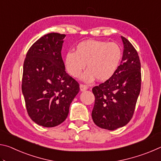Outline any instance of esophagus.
I'll return each instance as SVG.
<instances>
[{
    "instance_id": "34e87169",
    "label": "esophagus",
    "mask_w": 161,
    "mask_h": 161,
    "mask_svg": "<svg viewBox=\"0 0 161 161\" xmlns=\"http://www.w3.org/2000/svg\"><path fill=\"white\" fill-rule=\"evenodd\" d=\"M87 89H88V86L85 85V84H80V90L81 91H82V92L85 91V90H86Z\"/></svg>"
}]
</instances>
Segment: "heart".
I'll return each instance as SVG.
<instances>
[{
	"label": "heart",
	"mask_w": 161,
	"mask_h": 161,
	"mask_svg": "<svg viewBox=\"0 0 161 161\" xmlns=\"http://www.w3.org/2000/svg\"><path fill=\"white\" fill-rule=\"evenodd\" d=\"M121 49L115 42L87 40L76 46L75 52H68L64 57L67 72L77 77L85 68L82 76L84 81H91L96 77L103 81L109 79L118 68L121 58Z\"/></svg>",
	"instance_id": "b5f03b06"
}]
</instances>
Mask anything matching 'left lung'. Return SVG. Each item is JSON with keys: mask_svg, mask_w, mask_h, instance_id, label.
Instances as JSON below:
<instances>
[{"mask_svg": "<svg viewBox=\"0 0 161 161\" xmlns=\"http://www.w3.org/2000/svg\"><path fill=\"white\" fill-rule=\"evenodd\" d=\"M121 39L124 49L121 64L108 80L92 88L95 97L92 119L97 126L110 130L130 121L141 92L139 56L126 38Z\"/></svg>", "mask_w": 161, "mask_h": 161, "instance_id": "1", "label": "left lung"}]
</instances>
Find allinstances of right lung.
Segmentation results:
<instances>
[{
	"instance_id": "right-lung-1",
	"label": "right lung",
	"mask_w": 161,
	"mask_h": 161,
	"mask_svg": "<svg viewBox=\"0 0 161 161\" xmlns=\"http://www.w3.org/2000/svg\"><path fill=\"white\" fill-rule=\"evenodd\" d=\"M64 34L40 37L28 51L23 64L22 92L29 116L37 124L54 127L67 119L80 84L65 71L62 58Z\"/></svg>"
}]
</instances>
